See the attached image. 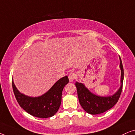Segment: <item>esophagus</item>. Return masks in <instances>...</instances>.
<instances>
[{
	"instance_id": "obj_1",
	"label": "esophagus",
	"mask_w": 135,
	"mask_h": 135,
	"mask_svg": "<svg viewBox=\"0 0 135 135\" xmlns=\"http://www.w3.org/2000/svg\"><path fill=\"white\" fill-rule=\"evenodd\" d=\"M77 77V74L75 73H71L68 75V77H69V80L72 82L73 81L74 79H75Z\"/></svg>"
}]
</instances>
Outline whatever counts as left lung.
I'll return each instance as SVG.
<instances>
[{
  "mask_svg": "<svg viewBox=\"0 0 135 135\" xmlns=\"http://www.w3.org/2000/svg\"><path fill=\"white\" fill-rule=\"evenodd\" d=\"M120 68L121 69V85L119 90L114 95L101 97L92 94L83 84L75 82L79 103L82 108L88 114H99L103 113L112 108L119 100L122 91L123 82V68L120 57Z\"/></svg>",
  "mask_w": 135,
  "mask_h": 135,
  "instance_id": "obj_1",
  "label": "left lung"
}]
</instances>
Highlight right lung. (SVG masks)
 <instances>
[{
  "label": "right lung",
  "instance_id": "right-lung-1",
  "mask_svg": "<svg viewBox=\"0 0 135 135\" xmlns=\"http://www.w3.org/2000/svg\"><path fill=\"white\" fill-rule=\"evenodd\" d=\"M69 79L65 76L55 83L52 87L41 97H29L20 93L12 80L13 93L20 106L34 117L45 119L52 117L58 111L61 103L62 90Z\"/></svg>",
  "mask_w": 135,
  "mask_h": 135
}]
</instances>
